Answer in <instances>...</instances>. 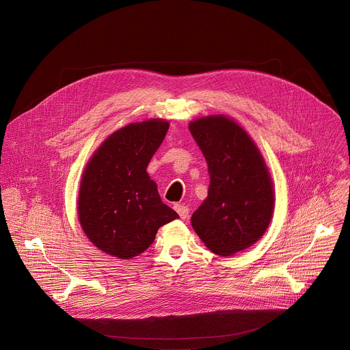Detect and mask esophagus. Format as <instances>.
<instances>
[{
    "label": "esophagus",
    "instance_id": "obj_1",
    "mask_svg": "<svg viewBox=\"0 0 350 350\" xmlns=\"http://www.w3.org/2000/svg\"><path fill=\"white\" fill-rule=\"evenodd\" d=\"M173 207H174V210L178 213L180 218L185 219V218L188 217V214H189V208H188V206H185V204H183V203H176Z\"/></svg>",
    "mask_w": 350,
    "mask_h": 350
}]
</instances>
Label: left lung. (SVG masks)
Masks as SVG:
<instances>
[{"instance_id": "left-lung-1", "label": "left lung", "mask_w": 350, "mask_h": 350, "mask_svg": "<svg viewBox=\"0 0 350 350\" xmlns=\"http://www.w3.org/2000/svg\"><path fill=\"white\" fill-rule=\"evenodd\" d=\"M189 131L207 162V198L191 224L208 250L230 256L254 245L273 214V184L264 158L243 128L224 115L203 116Z\"/></svg>"}]
</instances>
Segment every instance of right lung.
I'll return each instance as SVG.
<instances>
[{
  "mask_svg": "<svg viewBox=\"0 0 350 350\" xmlns=\"http://www.w3.org/2000/svg\"><path fill=\"white\" fill-rule=\"evenodd\" d=\"M167 129L163 120L131 124L108 136L85 167L79 224L88 239L112 257L129 260L142 254L162 225L178 218L147 173Z\"/></svg>",
  "mask_w": 350,
  "mask_h": 350,
  "instance_id": "1",
  "label": "right lung"
}]
</instances>
